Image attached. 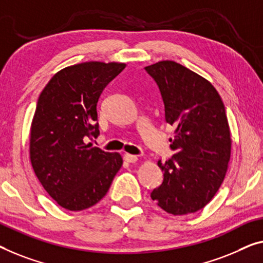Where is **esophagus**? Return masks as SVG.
<instances>
[{
  "instance_id": "1",
  "label": "esophagus",
  "mask_w": 263,
  "mask_h": 263,
  "mask_svg": "<svg viewBox=\"0 0 263 263\" xmlns=\"http://www.w3.org/2000/svg\"><path fill=\"white\" fill-rule=\"evenodd\" d=\"M137 159H138V157L135 155H130V154L124 155V160L127 163H135V162H137Z\"/></svg>"
}]
</instances>
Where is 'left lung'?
Masks as SVG:
<instances>
[{
	"instance_id": "obj_1",
	"label": "left lung",
	"mask_w": 263,
	"mask_h": 263,
	"mask_svg": "<svg viewBox=\"0 0 263 263\" xmlns=\"http://www.w3.org/2000/svg\"><path fill=\"white\" fill-rule=\"evenodd\" d=\"M145 70L158 85L166 123L176 128L170 139L175 155L158 162L164 179L151 198L175 216L196 213L213 199L228 170L226 107L209 81L177 62L159 61Z\"/></svg>"
}]
</instances>
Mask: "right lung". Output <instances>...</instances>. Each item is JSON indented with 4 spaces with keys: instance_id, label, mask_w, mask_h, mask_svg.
Instances as JSON below:
<instances>
[{
    "instance_id": "right-lung-1",
    "label": "right lung",
    "mask_w": 263,
    "mask_h": 263,
    "mask_svg": "<svg viewBox=\"0 0 263 263\" xmlns=\"http://www.w3.org/2000/svg\"><path fill=\"white\" fill-rule=\"evenodd\" d=\"M89 61L59 70L39 97L30 126L33 170L59 205L80 211L97 204L123 165L118 152L86 144L99 136L97 104L104 88L125 68Z\"/></svg>"
}]
</instances>
